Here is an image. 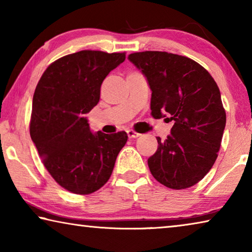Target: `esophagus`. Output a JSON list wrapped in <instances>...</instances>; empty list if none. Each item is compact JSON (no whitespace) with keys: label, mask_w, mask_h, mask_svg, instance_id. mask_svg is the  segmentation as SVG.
<instances>
[{"label":"esophagus","mask_w":252,"mask_h":252,"mask_svg":"<svg viewBox=\"0 0 252 252\" xmlns=\"http://www.w3.org/2000/svg\"><path fill=\"white\" fill-rule=\"evenodd\" d=\"M126 133H127V136H129L130 139L138 138V136L141 135L140 133H138V132H134L133 130H127V131H126Z\"/></svg>","instance_id":"esophagus-1"}]
</instances>
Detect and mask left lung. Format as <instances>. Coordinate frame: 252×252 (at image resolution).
<instances>
[{"mask_svg": "<svg viewBox=\"0 0 252 252\" xmlns=\"http://www.w3.org/2000/svg\"><path fill=\"white\" fill-rule=\"evenodd\" d=\"M127 59L146 76L153 118L174 121L164 141L157 136L159 146L148 159L152 176L171 189L194 186L216 162L225 127L218 85L204 67L182 55L146 51Z\"/></svg>", "mask_w": 252, "mask_h": 252, "instance_id": "obj_1", "label": "left lung"}]
</instances>
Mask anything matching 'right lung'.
Instances as JSON below:
<instances>
[{"instance_id":"add662e5","label":"right lung","mask_w":252,"mask_h":252,"mask_svg":"<svg viewBox=\"0 0 252 252\" xmlns=\"http://www.w3.org/2000/svg\"><path fill=\"white\" fill-rule=\"evenodd\" d=\"M125 53L80 51L53 62L41 76L32 102L30 134L45 168L60 186L89 194L104 186L126 143V132H92L85 114Z\"/></svg>"}]
</instances>
